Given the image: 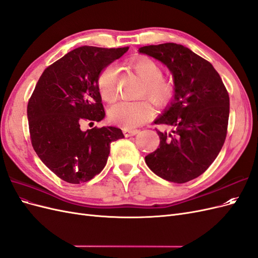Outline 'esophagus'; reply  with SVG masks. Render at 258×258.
Listing matches in <instances>:
<instances>
[{
  "mask_svg": "<svg viewBox=\"0 0 258 258\" xmlns=\"http://www.w3.org/2000/svg\"><path fill=\"white\" fill-rule=\"evenodd\" d=\"M139 131L140 130H138V129H129V128H122V132H123V135H124V137H131V136H136L137 134H139Z\"/></svg>",
  "mask_w": 258,
  "mask_h": 258,
  "instance_id": "esophagus-1",
  "label": "esophagus"
}]
</instances>
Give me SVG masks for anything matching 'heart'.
I'll list each match as a JSON object with an SVG mask.
<instances>
[{
    "label": "heart",
    "mask_w": 258,
    "mask_h": 258,
    "mask_svg": "<svg viewBox=\"0 0 258 258\" xmlns=\"http://www.w3.org/2000/svg\"><path fill=\"white\" fill-rule=\"evenodd\" d=\"M130 68L144 82L141 96H148L159 104H165L173 97L175 87L172 81L162 77V69L153 59L141 57L132 62ZM118 71L113 64L104 68L98 76V89L105 101H112L117 93ZM155 116V108L148 100L118 101L108 108L111 121L127 128L140 126Z\"/></svg>",
    "instance_id": "obj_1"
}]
</instances>
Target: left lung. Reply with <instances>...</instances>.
Segmentation results:
<instances>
[{"mask_svg":"<svg viewBox=\"0 0 258 258\" xmlns=\"http://www.w3.org/2000/svg\"><path fill=\"white\" fill-rule=\"evenodd\" d=\"M138 51L165 64L175 87L172 101L155 119L172 130H157L160 144L146 156V165L169 182L191 181L211 166L224 145L228 92L213 66L183 45H150Z\"/></svg>","mask_w":258,"mask_h":258,"instance_id":"8db88e82","label":"left lung"}]
</instances>
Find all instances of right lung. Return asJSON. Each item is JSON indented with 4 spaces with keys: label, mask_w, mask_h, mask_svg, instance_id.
Returning <instances> with one entry per match:
<instances>
[{
    "label": "right lung",
    "mask_w": 258,
    "mask_h": 258,
    "mask_svg": "<svg viewBox=\"0 0 258 258\" xmlns=\"http://www.w3.org/2000/svg\"><path fill=\"white\" fill-rule=\"evenodd\" d=\"M129 49L82 46L43 72L28 103L31 143L40 159L63 181L88 182L106 165L111 143L123 135L106 126L81 129L105 116L98 76Z\"/></svg>",
    "instance_id": "add662e5"
}]
</instances>
